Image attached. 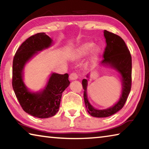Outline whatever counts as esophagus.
<instances>
[{
  "label": "esophagus",
  "instance_id": "34e87169",
  "mask_svg": "<svg viewBox=\"0 0 149 149\" xmlns=\"http://www.w3.org/2000/svg\"><path fill=\"white\" fill-rule=\"evenodd\" d=\"M70 80H72V81H73V80H75V79H77V78H78V76H77V75L75 74V73H72V74H71L70 75Z\"/></svg>",
  "mask_w": 149,
  "mask_h": 149
}]
</instances>
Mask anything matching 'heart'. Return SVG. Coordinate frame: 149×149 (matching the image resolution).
Returning <instances> with one entry per match:
<instances>
[{"label":"heart","instance_id":"heart-1","mask_svg":"<svg viewBox=\"0 0 149 149\" xmlns=\"http://www.w3.org/2000/svg\"><path fill=\"white\" fill-rule=\"evenodd\" d=\"M95 46V45L93 42H83L82 44H81L74 49L72 53L73 58L75 60L82 59L83 58L86 56L94 48ZM100 52V50L99 48L95 47L90 54L89 60H88V64H93V63L97 61V59L99 58Z\"/></svg>","mask_w":149,"mask_h":149}]
</instances>
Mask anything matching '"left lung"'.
Here are the masks:
<instances>
[{"label": "left lung", "instance_id": "left-lung-1", "mask_svg": "<svg viewBox=\"0 0 149 149\" xmlns=\"http://www.w3.org/2000/svg\"><path fill=\"white\" fill-rule=\"evenodd\" d=\"M104 36L107 46L103 55L104 59L100 63V67L102 65L111 68L120 74L122 80V91L119 100L112 107L105 109H97L91 104L88 100L87 85L91 73L86 75L87 79L82 80L85 107L88 113L96 118L110 116L122 109L127 100L132 87V63L129 49L126 46L124 41L118 35L104 30Z\"/></svg>", "mask_w": 149, "mask_h": 149}]
</instances>
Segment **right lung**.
<instances>
[{"mask_svg": "<svg viewBox=\"0 0 149 149\" xmlns=\"http://www.w3.org/2000/svg\"><path fill=\"white\" fill-rule=\"evenodd\" d=\"M53 40L45 33H39L26 39L16 52L12 68V87L23 110L39 118H48L59 110L62 93L69 86L68 74L52 72L45 87L38 91L30 90L24 81L27 62L39 52L52 46Z\"/></svg>", "mask_w": 149, "mask_h": 149, "instance_id": "add662e5", "label": "right lung"}]
</instances>
